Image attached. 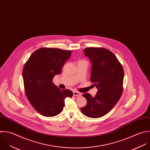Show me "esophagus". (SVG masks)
Returning a JSON list of instances; mask_svg holds the SVG:
<instances>
[{"label": "esophagus", "mask_w": 150, "mask_h": 150, "mask_svg": "<svg viewBox=\"0 0 150 150\" xmlns=\"http://www.w3.org/2000/svg\"><path fill=\"white\" fill-rule=\"evenodd\" d=\"M73 94H74V96H81L82 94L81 93L79 92H77V91H74L73 92Z\"/></svg>", "instance_id": "34e87169"}]
</instances>
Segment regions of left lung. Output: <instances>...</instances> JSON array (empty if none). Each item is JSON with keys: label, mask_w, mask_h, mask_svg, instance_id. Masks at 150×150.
Here are the masks:
<instances>
[{"label": "left lung", "mask_w": 150, "mask_h": 150, "mask_svg": "<svg viewBox=\"0 0 150 150\" xmlns=\"http://www.w3.org/2000/svg\"><path fill=\"white\" fill-rule=\"evenodd\" d=\"M83 52L92 64L91 81L98 92L94 97L88 93L83 95L87 103L81 110L87 117L99 118L106 115L120 99L123 90L124 71L116 55L109 50L89 47Z\"/></svg>", "instance_id": "obj_1"}]
</instances>
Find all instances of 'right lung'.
Returning <instances> with one entry per match:
<instances>
[{"label":"right lung","mask_w":150,"mask_h":150,"mask_svg":"<svg viewBox=\"0 0 150 150\" xmlns=\"http://www.w3.org/2000/svg\"><path fill=\"white\" fill-rule=\"evenodd\" d=\"M71 55V51L41 48L31 55L23 67L25 95L35 110L44 116L53 117L59 114L65 99L73 96L71 91L61 90L52 82L54 76L61 74Z\"/></svg>","instance_id":"obj_1"}]
</instances>
